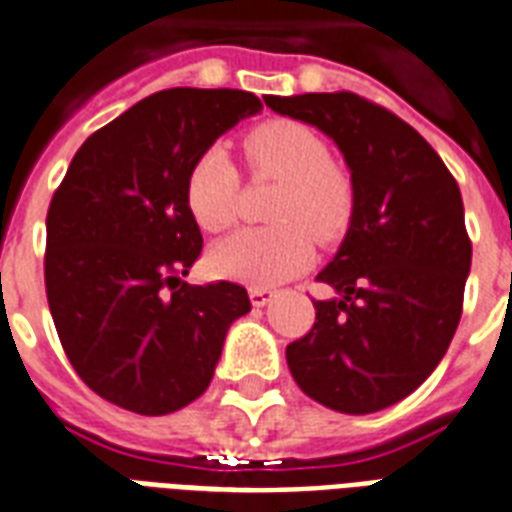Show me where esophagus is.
Wrapping results in <instances>:
<instances>
[{"label": "esophagus", "mask_w": 512, "mask_h": 512, "mask_svg": "<svg viewBox=\"0 0 512 512\" xmlns=\"http://www.w3.org/2000/svg\"><path fill=\"white\" fill-rule=\"evenodd\" d=\"M249 298L255 306H266L271 298H274V290L271 287H249Z\"/></svg>", "instance_id": "esophagus-1"}]
</instances>
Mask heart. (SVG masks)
<instances>
[{"label": "heart", "instance_id": "obj_1", "mask_svg": "<svg viewBox=\"0 0 512 512\" xmlns=\"http://www.w3.org/2000/svg\"><path fill=\"white\" fill-rule=\"evenodd\" d=\"M244 160L255 179L279 181L268 206L271 227H246L211 249L219 276L249 285H279L312 260V241L331 244L344 236L355 214V184L331 160L312 127L274 119L246 132ZM241 176L222 149H208L189 168L184 198L189 214L206 233H222L236 222Z\"/></svg>", "mask_w": 512, "mask_h": 512}]
</instances>
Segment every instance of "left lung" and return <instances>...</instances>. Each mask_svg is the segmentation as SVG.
Segmentation results:
<instances>
[{
	"label": "left lung",
	"mask_w": 512,
	"mask_h": 512,
	"mask_svg": "<svg viewBox=\"0 0 512 512\" xmlns=\"http://www.w3.org/2000/svg\"><path fill=\"white\" fill-rule=\"evenodd\" d=\"M320 127L352 170L355 214L314 325L287 344L298 388L323 407L366 415L426 380L461 320L472 241L453 173L396 113L355 92L266 97Z\"/></svg>",
	"instance_id": "8db88e82"
}]
</instances>
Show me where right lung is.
<instances>
[{
    "instance_id": "obj_1",
    "label": "right lung",
    "mask_w": 512,
    "mask_h": 512,
    "mask_svg": "<svg viewBox=\"0 0 512 512\" xmlns=\"http://www.w3.org/2000/svg\"><path fill=\"white\" fill-rule=\"evenodd\" d=\"M263 108L238 89H168L75 151L45 217V295L89 388L121 410L168 415L214 377L230 323L252 309L236 282L189 285L203 252L184 184L214 140Z\"/></svg>"
}]
</instances>
